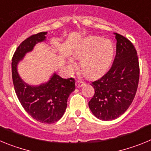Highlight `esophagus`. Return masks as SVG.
<instances>
[{
	"label": "esophagus",
	"instance_id": "34e87169",
	"mask_svg": "<svg viewBox=\"0 0 151 151\" xmlns=\"http://www.w3.org/2000/svg\"><path fill=\"white\" fill-rule=\"evenodd\" d=\"M84 85H85V82H82V81H80V80H78V81H76V86L77 88L82 87Z\"/></svg>",
	"mask_w": 151,
	"mask_h": 151
}]
</instances>
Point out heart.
<instances>
[{
    "label": "heart",
    "mask_w": 151,
    "mask_h": 151,
    "mask_svg": "<svg viewBox=\"0 0 151 151\" xmlns=\"http://www.w3.org/2000/svg\"><path fill=\"white\" fill-rule=\"evenodd\" d=\"M73 54L81 60V69L85 76L96 78L110 66L114 54V46L109 40H104L98 36H88L76 47ZM69 63L71 69H75V63L72 60Z\"/></svg>",
    "instance_id": "1"
}]
</instances>
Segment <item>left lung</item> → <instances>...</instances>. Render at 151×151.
<instances>
[{"mask_svg":"<svg viewBox=\"0 0 151 151\" xmlns=\"http://www.w3.org/2000/svg\"><path fill=\"white\" fill-rule=\"evenodd\" d=\"M116 53L109 71L92 82L94 94L88 106L101 120H113L122 115L132 103L139 82V63L132 43L114 33Z\"/></svg>","mask_w":151,"mask_h":151,"instance_id":"obj_1","label":"left lung"}]
</instances>
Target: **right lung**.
I'll return each instance as SVG.
<instances>
[{
	"instance_id": "add662e5",
	"label": "right lung",
	"mask_w": 151,
	"mask_h": 151,
	"mask_svg": "<svg viewBox=\"0 0 151 151\" xmlns=\"http://www.w3.org/2000/svg\"><path fill=\"white\" fill-rule=\"evenodd\" d=\"M47 32L31 35L19 45L12 58V78L16 94L22 107L31 116L42 123H54L63 116L69 94L76 88L75 79L63 78L54 73L46 83L32 86L22 81L17 65L35 45L44 41Z\"/></svg>"
}]
</instances>
